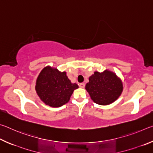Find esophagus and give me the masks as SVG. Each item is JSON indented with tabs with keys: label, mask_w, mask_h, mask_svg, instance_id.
I'll use <instances>...</instances> for the list:
<instances>
[{
	"label": "esophagus",
	"mask_w": 153,
	"mask_h": 153,
	"mask_svg": "<svg viewBox=\"0 0 153 153\" xmlns=\"http://www.w3.org/2000/svg\"><path fill=\"white\" fill-rule=\"evenodd\" d=\"M78 85H79V87L82 88H84L85 87V84H84V83H80V84H79Z\"/></svg>",
	"instance_id": "1"
}]
</instances>
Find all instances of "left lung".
Here are the masks:
<instances>
[{"mask_svg":"<svg viewBox=\"0 0 153 153\" xmlns=\"http://www.w3.org/2000/svg\"><path fill=\"white\" fill-rule=\"evenodd\" d=\"M86 89L95 103L107 105L117 99L122 92L123 85L113 72L105 71L103 73H99L96 71L90 77Z\"/></svg>","mask_w":153,"mask_h":153,"instance_id":"1","label":"left lung"}]
</instances>
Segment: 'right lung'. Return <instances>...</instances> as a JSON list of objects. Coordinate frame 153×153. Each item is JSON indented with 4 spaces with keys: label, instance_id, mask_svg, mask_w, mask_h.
<instances>
[{
    "label": "right lung",
    "instance_id": "right-lung-1",
    "mask_svg": "<svg viewBox=\"0 0 153 153\" xmlns=\"http://www.w3.org/2000/svg\"><path fill=\"white\" fill-rule=\"evenodd\" d=\"M76 84H72L65 72L46 67L43 69L36 81V90L40 99L46 105L59 107L69 102Z\"/></svg>",
    "mask_w": 153,
    "mask_h": 153
}]
</instances>
